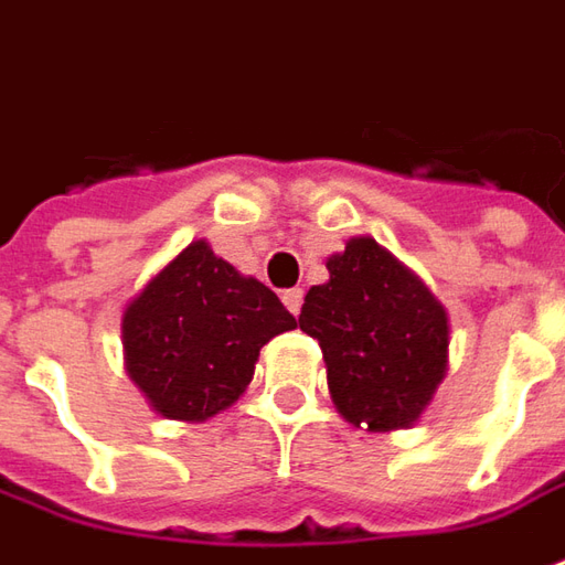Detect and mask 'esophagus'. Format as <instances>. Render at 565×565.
<instances>
[{"label": "esophagus", "mask_w": 565, "mask_h": 565, "mask_svg": "<svg viewBox=\"0 0 565 565\" xmlns=\"http://www.w3.org/2000/svg\"><path fill=\"white\" fill-rule=\"evenodd\" d=\"M281 299H284V306H287V309L294 311V315H299V309H302V290H299V287H290V290H284Z\"/></svg>", "instance_id": "obj_1"}]
</instances>
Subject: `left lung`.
Masks as SVG:
<instances>
[{
    "label": "left lung",
    "mask_w": 565,
    "mask_h": 565,
    "mask_svg": "<svg viewBox=\"0 0 565 565\" xmlns=\"http://www.w3.org/2000/svg\"><path fill=\"white\" fill-rule=\"evenodd\" d=\"M327 271L306 294L299 330L321 345L333 404L370 431L413 425L447 373V311L373 238H351Z\"/></svg>",
    "instance_id": "left-lung-1"
}]
</instances>
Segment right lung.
<instances>
[{"label": "right lung", "instance_id": "add662e5", "mask_svg": "<svg viewBox=\"0 0 565 565\" xmlns=\"http://www.w3.org/2000/svg\"><path fill=\"white\" fill-rule=\"evenodd\" d=\"M296 318L266 284L192 242L121 318L128 373L168 419L201 422L238 401L259 349Z\"/></svg>", "mask_w": 565, "mask_h": 565}]
</instances>
